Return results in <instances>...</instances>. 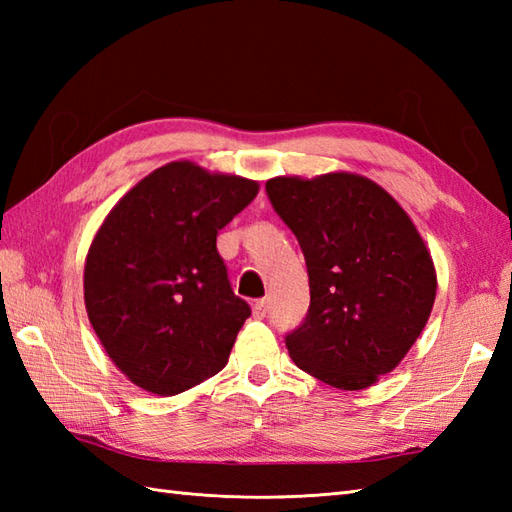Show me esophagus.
I'll return each instance as SVG.
<instances>
[{
  "label": "esophagus",
  "instance_id": "1",
  "mask_svg": "<svg viewBox=\"0 0 512 512\" xmlns=\"http://www.w3.org/2000/svg\"><path fill=\"white\" fill-rule=\"evenodd\" d=\"M266 312H268V301L266 299H259V301L253 303V317L255 319H264Z\"/></svg>",
  "mask_w": 512,
  "mask_h": 512
}]
</instances>
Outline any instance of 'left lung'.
Listing matches in <instances>:
<instances>
[{"mask_svg":"<svg viewBox=\"0 0 512 512\" xmlns=\"http://www.w3.org/2000/svg\"><path fill=\"white\" fill-rule=\"evenodd\" d=\"M268 198L306 257L310 310L286 347L303 372L358 391L394 372L429 321L438 275L407 211L365 176H277Z\"/></svg>","mask_w":512,"mask_h":512,"instance_id":"obj_1","label":"left lung"}]
</instances>
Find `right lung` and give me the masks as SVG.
<instances>
[{"label": "right lung", "mask_w": 512, "mask_h": 512, "mask_svg": "<svg viewBox=\"0 0 512 512\" xmlns=\"http://www.w3.org/2000/svg\"><path fill=\"white\" fill-rule=\"evenodd\" d=\"M257 180L173 160L136 182L88 248L83 299L112 363L140 389L176 396L228 363L250 317L215 237Z\"/></svg>", "instance_id": "1"}]
</instances>
